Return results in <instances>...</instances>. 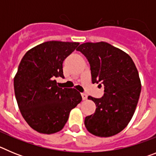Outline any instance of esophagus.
Wrapping results in <instances>:
<instances>
[{
  "label": "esophagus",
  "instance_id": "34e87169",
  "mask_svg": "<svg viewBox=\"0 0 156 156\" xmlns=\"http://www.w3.org/2000/svg\"><path fill=\"white\" fill-rule=\"evenodd\" d=\"M81 96H82L83 100H87V95L85 93L81 94Z\"/></svg>",
  "mask_w": 156,
  "mask_h": 156
}]
</instances>
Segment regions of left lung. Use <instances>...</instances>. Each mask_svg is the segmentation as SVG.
<instances>
[{
  "label": "left lung",
  "mask_w": 156,
  "mask_h": 156,
  "mask_svg": "<svg viewBox=\"0 0 156 156\" xmlns=\"http://www.w3.org/2000/svg\"><path fill=\"white\" fill-rule=\"evenodd\" d=\"M76 51L89 62L92 83L105 89L100 98L88 97L97 108L85 118V126L98 137L117 134L132 119L140 97L141 85L134 62L127 54L105 42L85 43Z\"/></svg>",
  "instance_id": "1"
}]
</instances>
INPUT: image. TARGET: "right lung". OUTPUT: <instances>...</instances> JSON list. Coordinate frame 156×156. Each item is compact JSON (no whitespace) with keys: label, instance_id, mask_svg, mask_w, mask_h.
Here are the masks:
<instances>
[{"label":"right lung","instance_id":"right-lung-1","mask_svg":"<svg viewBox=\"0 0 156 156\" xmlns=\"http://www.w3.org/2000/svg\"><path fill=\"white\" fill-rule=\"evenodd\" d=\"M79 43L48 41L25 54L14 78V90L22 115L32 128L42 133L61 130L69 112L82 101L73 88L57 86L64 78L63 61Z\"/></svg>","mask_w":156,"mask_h":156}]
</instances>
